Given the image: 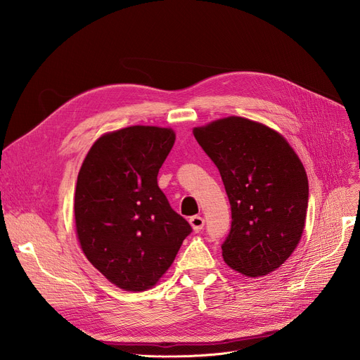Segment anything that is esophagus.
Listing matches in <instances>:
<instances>
[{
    "mask_svg": "<svg viewBox=\"0 0 360 360\" xmlns=\"http://www.w3.org/2000/svg\"><path fill=\"white\" fill-rule=\"evenodd\" d=\"M190 224L193 226V229H194V232H201L202 231V228H204V219L201 217V216H193L191 219H190Z\"/></svg>",
    "mask_w": 360,
    "mask_h": 360,
    "instance_id": "34e87169",
    "label": "esophagus"
}]
</instances>
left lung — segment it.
<instances>
[{
    "mask_svg": "<svg viewBox=\"0 0 360 360\" xmlns=\"http://www.w3.org/2000/svg\"><path fill=\"white\" fill-rule=\"evenodd\" d=\"M194 137L217 166L231 202L224 262L250 277L274 271L304 232L309 197L304 165L278 132L247 118L194 128Z\"/></svg>",
    "mask_w": 360,
    "mask_h": 360,
    "instance_id": "8db88e82",
    "label": "left lung"
}]
</instances>
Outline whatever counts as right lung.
<instances>
[{"label":"right lung","instance_id":"obj_1","mask_svg":"<svg viewBox=\"0 0 360 360\" xmlns=\"http://www.w3.org/2000/svg\"><path fill=\"white\" fill-rule=\"evenodd\" d=\"M174 143L169 128L113 131L91 146L79 172L74 214L82 250L124 290L155 286L193 232L158 185Z\"/></svg>","mask_w":360,"mask_h":360}]
</instances>
